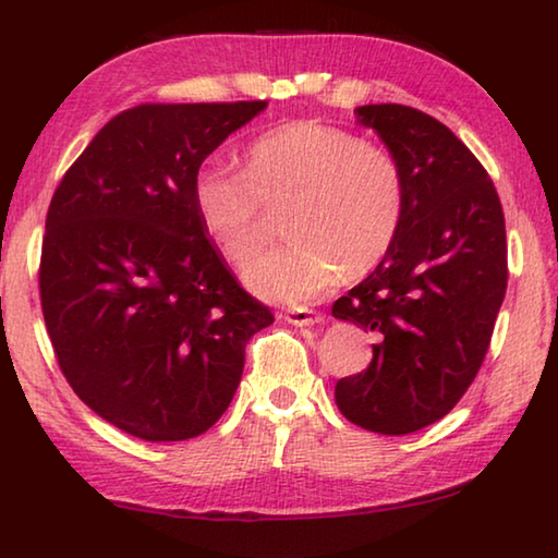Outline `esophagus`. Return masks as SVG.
I'll return each instance as SVG.
<instances>
[{"instance_id":"1","label":"esophagus","mask_w":558,"mask_h":558,"mask_svg":"<svg viewBox=\"0 0 558 558\" xmlns=\"http://www.w3.org/2000/svg\"><path fill=\"white\" fill-rule=\"evenodd\" d=\"M282 319L295 327H310V325L323 323V315H319L317 310H310V307H292L286 315H282Z\"/></svg>"}]
</instances>
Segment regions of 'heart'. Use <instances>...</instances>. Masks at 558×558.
<instances>
[{"label": "heart", "mask_w": 558, "mask_h": 558, "mask_svg": "<svg viewBox=\"0 0 558 558\" xmlns=\"http://www.w3.org/2000/svg\"><path fill=\"white\" fill-rule=\"evenodd\" d=\"M243 162H204L192 202L204 233L235 266L268 239L266 209L286 206L292 239L243 270L258 295L310 300L342 270L356 278L381 266L399 241L405 177L386 147L344 128L295 120L253 140Z\"/></svg>", "instance_id": "b5f03b06"}]
</instances>
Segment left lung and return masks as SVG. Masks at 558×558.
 <instances>
[{
	"label": "left lung",
	"instance_id": "1",
	"mask_svg": "<svg viewBox=\"0 0 558 558\" xmlns=\"http://www.w3.org/2000/svg\"><path fill=\"white\" fill-rule=\"evenodd\" d=\"M356 116L399 159L405 219L381 266L332 305L376 337L335 399L356 426L405 436L450 413L483 366L507 290L505 214L485 167L436 118L396 102Z\"/></svg>",
	"mask_w": 558,
	"mask_h": 558
}]
</instances>
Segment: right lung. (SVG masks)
Masks as SVG:
<instances>
[{"instance_id": "right-lung-1", "label": "right lung", "mask_w": 558, "mask_h": 558, "mask_svg": "<svg viewBox=\"0 0 558 558\" xmlns=\"http://www.w3.org/2000/svg\"><path fill=\"white\" fill-rule=\"evenodd\" d=\"M266 106L122 110L56 186L39 266L46 332L78 399L130 436L209 430L239 389L245 344L272 325L192 202L196 169Z\"/></svg>"}]
</instances>
